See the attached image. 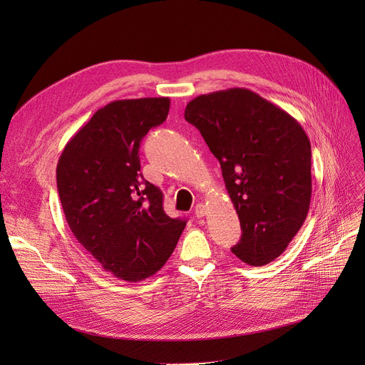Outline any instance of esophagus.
<instances>
[{
  "label": "esophagus",
  "instance_id": "esophagus-1",
  "mask_svg": "<svg viewBox=\"0 0 365 365\" xmlns=\"http://www.w3.org/2000/svg\"><path fill=\"white\" fill-rule=\"evenodd\" d=\"M195 217H204L205 215H207V207L204 205V204H197V207H195Z\"/></svg>",
  "mask_w": 365,
  "mask_h": 365
}]
</instances>
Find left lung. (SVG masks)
<instances>
[{
	"mask_svg": "<svg viewBox=\"0 0 365 365\" xmlns=\"http://www.w3.org/2000/svg\"><path fill=\"white\" fill-rule=\"evenodd\" d=\"M219 160L242 235L231 252L250 266L281 256L312 195L311 142L302 125L248 88L201 94L185 109Z\"/></svg>",
	"mask_w": 365,
	"mask_h": 365,
	"instance_id": "left-lung-1",
	"label": "left lung"
}]
</instances>
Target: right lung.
Here are the masks:
<instances>
[{
  "instance_id": "add662e5",
  "label": "right lung",
  "mask_w": 365,
  "mask_h": 365,
  "mask_svg": "<svg viewBox=\"0 0 365 365\" xmlns=\"http://www.w3.org/2000/svg\"><path fill=\"white\" fill-rule=\"evenodd\" d=\"M168 109V98L108 103L73 134L56 168L73 237L106 272L128 282L158 272L186 226L165 215L161 189L140 173V142Z\"/></svg>"
}]
</instances>
